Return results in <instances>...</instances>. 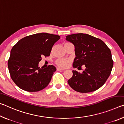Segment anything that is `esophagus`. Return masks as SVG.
I'll list each match as a JSON object with an SVG mask.
<instances>
[{"label": "esophagus", "mask_w": 124, "mask_h": 124, "mask_svg": "<svg viewBox=\"0 0 124 124\" xmlns=\"http://www.w3.org/2000/svg\"><path fill=\"white\" fill-rule=\"evenodd\" d=\"M56 70H57V71H60V70H64V69H62V68H59V67H57V68H56Z\"/></svg>", "instance_id": "obj_1"}]
</instances>
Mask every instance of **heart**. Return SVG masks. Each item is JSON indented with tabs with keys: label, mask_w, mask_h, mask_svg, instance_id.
<instances>
[{
	"label": "heart",
	"mask_w": 124,
	"mask_h": 124,
	"mask_svg": "<svg viewBox=\"0 0 124 124\" xmlns=\"http://www.w3.org/2000/svg\"><path fill=\"white\" fill-rule=\"evenodd\" d=\"M70 61L67 59H63V58H60V59H58L55 62L57 66L61 67V68H66V67H68V65L70 64Z\"/></svg>",
	"instance_id": "1"
}]
</instances>
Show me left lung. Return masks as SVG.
Masks as SVG:
<instances>
[{
	"instance_id": "left-lung-1",
	"label": "left lung",
	"mask_w": 124,
	"mask_h": 124,
	"mask_svg": "<svg viewBox=\"0 0 124 124\" xmlns=\"http://www.w3.org/2000/svg\"><path fill=\"white\" fill-rule=\"evenodd\" d=\"M66 40L75 46L76 57L73 67H86L82 73L72 71L69 85L81 93L96 91L104 85L112 72L113 61L110 49L102 40L84 33L67 35Z\"/></svg>"
}]
</instances>
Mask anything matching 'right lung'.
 Wrapping results in <instances>:
<instances>
[{
    "instance_id": "1",
    "label": "right lung",
    "mask_w": 124,
    "mask_h": 124,
    "mask_svg": "<svg viewBox=\"0 0 124 124\" xmlns=\"http://www.w3.org/2000/svg\"><path fill=\"white\" fill-rule=\"evenodd\" d=\"M59 35L41 33L28 35L20 40L10 52L8 65L12 80L20 89L28 92L40 91L47 86L56 67L49 65L40 68L43 56H50Z\"/></svg>"
}]
</instances>
